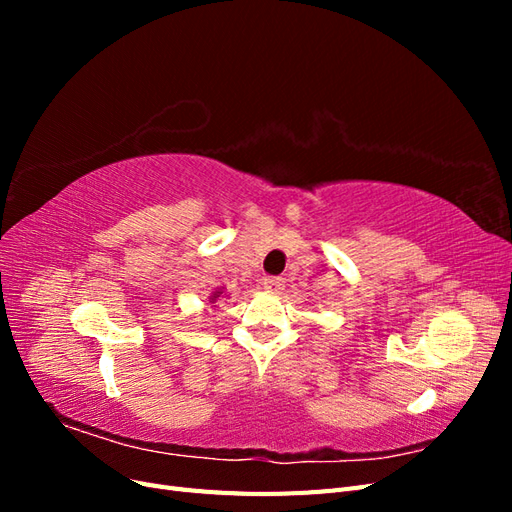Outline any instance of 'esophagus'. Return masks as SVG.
Instances as JSON below:
<instances>
[{"instance_id": "34e87169", "label": "esophagus", "mask_w": 512, "mask_h": 512, "mask_svg": "<svg viewBox=\"0 0 512 512\" xmlns=\"http://www.w3.org/2000/svg\"><path fill=\"white\" fill-rule=\"evenodd\" d=\"M262 288H265L267 292H282L284 290V280L282 277H265V280H262Z\"/></svg>"}]
</instances>
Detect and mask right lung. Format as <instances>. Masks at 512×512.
Returning a JSON list of instances; mask_svg holds the SVG:
<instances>
[{"label": "right lung", "mask_w": 512, "mask_h": 512, "mask_svg": "<svg viewBox=\"0 0 512 512\" xmlns=\"http://www.w3.org/2000/svg\"><path fill=\"white\" fill-rule=\"evenodd\" d=\"M222 297H228V294L224 292V288H218V290H213V292H211V297H209V301H211V303H215V301H218V299H222Z\"/></svg>", "instance_id": "add662e5"}]
</instances>
